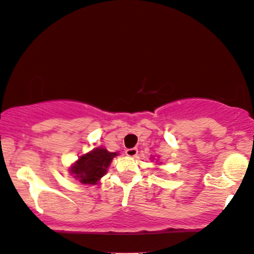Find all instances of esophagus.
Masks as SVG:
<instances>
[{
  "instance_id": "obj_1",
  "label": "esophagus",
  "mask_w": 254,
  "mask_h": 254,
  "mask_svg": "<svg viewBox=\"0 0 254 254\" xmlns=\"http://www.w3.org/2000/svg\"><path fill=\"white\" fill-rule=\"evenodd\" d=\"M125 152H126V155L132 156V158H134V156L137 155V149L136 148H128Z\"/></svg>"
}]
</instances>
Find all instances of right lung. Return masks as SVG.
Here are the masks:
<instances>
[{"mask_svg": "<svg viewBox=\"0 0 254 254\" xmlns=\"http://www.w3.org/2000/svg\"><path fill=\"white\" fill-rule=\"evenodd\" d=\"M118 153H111L106 148L98 147L87 154L80 156L79 160L70 166L71 175L83 185H96L98 181L107 173L114 156Z\"/></svg>", "mask_w": 254, "mask_h": 254, "instance_id": "add662e5", "label": "right lung"}]
</instances>
